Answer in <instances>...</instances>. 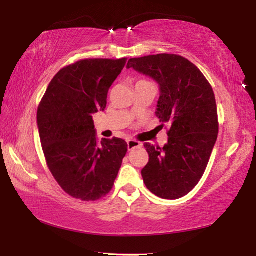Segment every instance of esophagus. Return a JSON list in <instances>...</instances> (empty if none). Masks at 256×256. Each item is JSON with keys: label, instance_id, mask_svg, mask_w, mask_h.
Returning a JSON list of instances; mask_svg holds the SVG:
<instances>
[{"label": "esophagus", "instance_id": "esophagus-1", "mask_svg": "<svg viewBox=\"0 0 256 256\" xmlns=\"http://www.w3.org/2000/svg\"><path fill=\"white\" fill-rule=\"evenodd\" d=\"M141 144L136 140H133V138H130V140H128V150H132L134 148H138V146H140Z\"/></svg>", "mask_w": 256, "mask_h": 256}]
</instances>
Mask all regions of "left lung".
I'll list each match as a JSON object with an SVG mask.
<instances>
[{
    "mask_svg": "<svg viewBox=\"0 0 256 256\" xmlns=\"http://www.w3.org/2000/svg\"><path fill=\"white\" fill-rule=\"evenodd\" d=\"M158 82L156 116L168 124V142L144 144L149 162L142 170L151 193L166 200L188 194L202 178L218 138L219 123L212 86L202 72L183 56L157 54L131 58L128 68Z\"/></svg>",
    "mask_w": 256,
    "mask_h": 256,
    "instance_id": "8db88e82",
    "label": "left lung"
}]
</instances>
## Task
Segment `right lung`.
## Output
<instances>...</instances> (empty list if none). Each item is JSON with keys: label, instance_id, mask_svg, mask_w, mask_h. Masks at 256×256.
Listing matches in <instances>:
<instances>
[{"label": "right lung", "instance_id": "add662e5", "mask_svg": "<svg viewBox=\"0 0 256 256\" xmlns=\"http://www.w3.org/2000/svg\"><path fill=\"white\" fill-rule=\"evenodd\" d=\"M128 58H86L58 72L38 106L37 124L52 175L66 193L97 201L110 192L128 144L98 142L92 114L104 110L107 94Z\"/></svg>", "mask_w": 256, "mask_h": 256}]
</instances>
